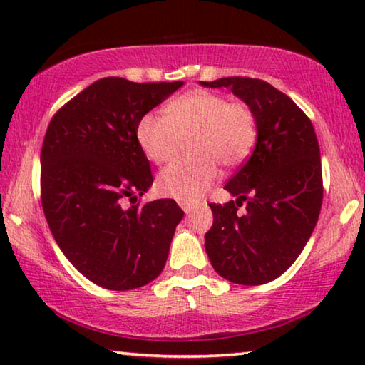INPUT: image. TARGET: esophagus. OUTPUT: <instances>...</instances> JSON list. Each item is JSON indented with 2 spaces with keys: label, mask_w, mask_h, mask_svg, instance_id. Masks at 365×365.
<instances>
[{
  "label": "esophagus",
  "mask_w": 365,
  "mask_h": 365,
  "mask_svg": "<svg viewBox=\"0 0 365 365\" xmlns=\"http://www.w3.org/2000/svg\"><path fill=\"white\" fill-rule=\"evenodd\" d=\"M179 206L182 207V211L186 212V214H189L194 209V204L192 202H187V201H181V202H179Z\"/></svg>",
  "instance_id": "1"
}]
</instances>
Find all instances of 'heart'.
Wrapping results in <instances>:
<instances>
[{"instance_id":"1","label":"heart","mask_w":365,"mask_h":365,"mask_svg":"<svg viewBox=\"0 0 365 365\" xmlns=\"http://www.w3.org/2000/svg\"><path fill=\"white\" fill-rule=\"evenodd\" d=\"M166 114L148 113L139 119L136 138L153 163L171 161L184 139L192 158L164 168L158 178L159 192L179 201H194L217 179V161L237 166L251 153L257 138L256 118L244 103L227 101L222 94L194 89L164 106Z\"/></svg>"}]
</instances>
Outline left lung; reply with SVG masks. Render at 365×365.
Here are the masks:
<instances>
[{
	"label": "left lung",
	"mask_w": 365,
	"mask_h": 365,
	"mask_svg": "<svg viewBox=\"0 0 365 365\" xmlns=\"http://www.w3.org/2000/svg\"><path fill=\"white\" fill-rule=\"evenodd\" d=\"M229 88L251 108L257 143L226 187L236 201L209 204L212 227L206 252L214 271L242 286L271 282L292 266L316 227L322 206L321 151L314 126L301 108L256 78L201 81ZM247 201V211L238 212Z\"/></svg>",
	"instance_id": "obj_1"
}]
</instances>
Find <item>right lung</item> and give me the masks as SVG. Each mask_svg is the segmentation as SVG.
Returning a JSON list of instances; mask_svg holds the SVG:
<instances>
[{"label": "right lung", "instance_id": "right-lung-1", "mask_svg": "<svg viewBox=\"0 0 365 365\" xmlns=\"http://www.w3.org/2000/svg\"><path fill=\"white\" fill-rule=\"evenodd\" d=\"M182 86L103 78L54 114L41 148V204L68 261L89 281L129 291L156 279L184 211L173 199L124 207L153 184L138 123Z\"/></svg>", "mask_w": 365, "mask_h": 365}]
</instances>
